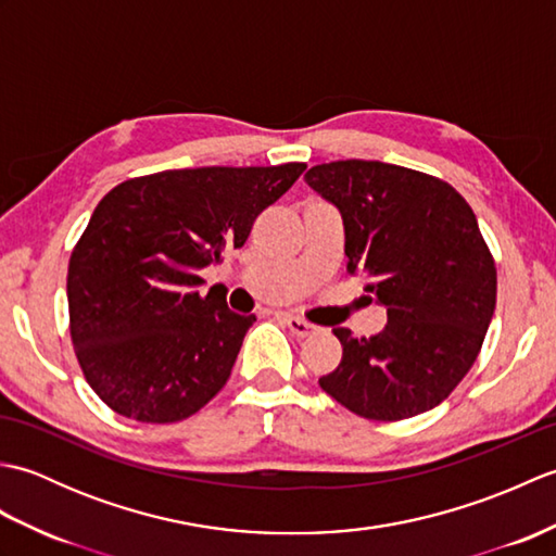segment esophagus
Segmentation results:
<instances>
[{
	"mask_svg": "<svg viewBox=\"0 0 556 556\" xmlns=\"http://www.w3.org/2000/svg\"><path fill=\"white\" fill-rule=\"evenodd\" d=\"M285 323H287V327H289L291 332L296 334V337H311V334H315V332H317V327H315V325L305 323L303 317H296V315H287V317H285Z\"/></svg>",
	"mask_w": 556,
	"mask_h": 556,
	"instance_id": "1",
	"label": "esophagus"
}]
</instances>
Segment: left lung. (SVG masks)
Listing matches in <instances>:
<instances>
[{"mask_svg":"<svg viewBox=\"0 0 556 556\" xmlns=\"http://www.w3.org/2000/svg\"><path fill=\"white\" fill-rule=\"evenodd\" d=\"M305 184L339 210L349 269L387 311L368 339L334 329L344 358L320 387L370 420L440 406L476 363L497 301L473 210L448 184L387 162L317 164Z\"/></svg>","mask_w":556,"mask_h":556,"instance_id":"left-lung-1","label":"left lung"}]
</instances>
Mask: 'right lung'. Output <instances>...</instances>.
Listing matches in <instances>:
<instances>
[{"instance_id":"right-lung-1","label":"right lung","mask_w":556,"mask_h":556,"mask_svg":"<svg viewBox=\"0 0 556 556\" xmlns=\"http://www.w3.org/2000/svg\"><path fill=\"white\" fill-rule=\"evenodd\" d=\"M305 164L198 167L128 179L100 200L68 260L78 363L104 404L176 422L227 384L255 315L200 296V271L241 248Z\"/></svg>"}]
</instances>
